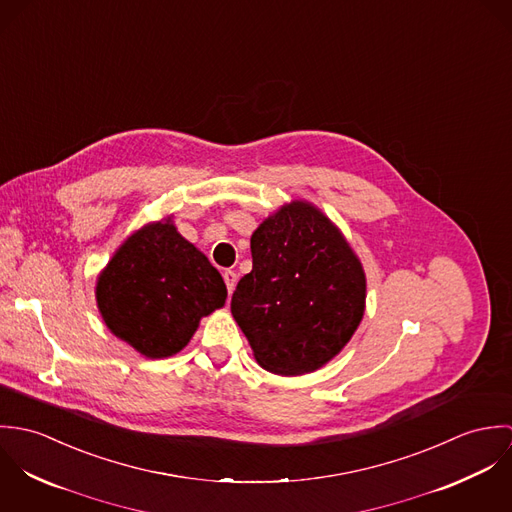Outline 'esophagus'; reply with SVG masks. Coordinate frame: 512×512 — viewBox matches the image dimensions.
Here are the masks:
<instances>
[{"label": "esophagus", "mask_w": 512, "mask_h": 512, "mask_svg": "<svg viewBox=\"0 0 512 512\" xmlns=\"http://www.w3.org/2000/svg\"><path fill=\"white\" fill-rule=\"evenodd\" d=\"M222 278H224V284H226V290L228 293L234 292V286H236V272H232V270H226L224 274H222Z\"/></svg>", "instance_id": "1"}]
</instances>
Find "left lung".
I'll return each instance as SVG.
<instances>
[{"label":"left lung","mask_w":512,"mask_h":512,"mask_svg":"<svg viewBox=\"0 0 512 512\" xmlns=\"http://www.w3.org/2000/svg\"><path fill=\"white\" fill-rule=\"evenodd\" d=\"M250 250L230 311L258 365L284 376L327 365L365 315V270L341 230L292 201L254 230Z\"/></svg>","instance_id":"1"}]
</instances>
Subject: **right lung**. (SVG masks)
<instances>
[{"instance_id": "1", "label": "right lung", "mask_w": 512, "mask_h": 512, "mask_svg": "<svg viewBox=\"0 0 512 512\" xmlns=\"http://www.w3.org/2000/svg\"><path fill=\"white\" fill-rule=\"evenodd\" d=\"M224 301L219 270L171 219L149 222L124 240L96 282L106 327L147 359L179 353L201 317Z\"/></svg>"}]
</instances>
